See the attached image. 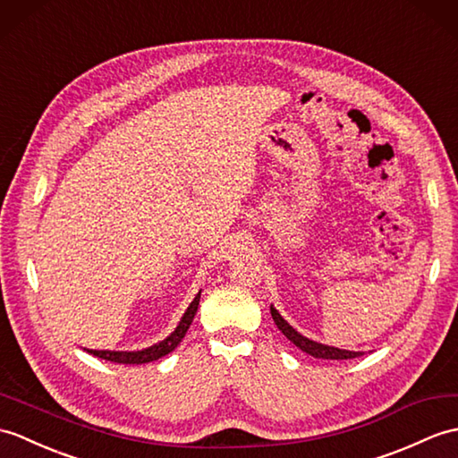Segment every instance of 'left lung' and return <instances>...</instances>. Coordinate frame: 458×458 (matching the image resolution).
<instances>
[{"label": "left lung", "instance_id": "1", "mask_svg": "<svg viewBox=\"0 0 458 458\" xmlns=\"http://www.w3.org/2000/svg\"><path fill=\"white\" fill-rule=\"evenodd\" d=\"M271 316H273V322L277 324V327L284 334L286 339H291V342L299 347L304 353L312 355L316 359H335V360H342V359H355L359 355H363V351H349V349H339V347H332V345H326V344H318L314 339L302 335L301 332H296V329L284 320V318L279 314L277 308L271 304Z\"/></svg>", "mask_w": 458, "mask_h": 458}]
</instances>
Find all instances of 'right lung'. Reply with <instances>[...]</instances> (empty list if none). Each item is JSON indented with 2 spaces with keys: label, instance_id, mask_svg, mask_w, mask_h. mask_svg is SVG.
<instances>
[{
  "label": "right lung",
  "instance_id": "1",
  "mask_svg": "<svg viewBox=\"0 0 458 458\" xmlns=\"http://www.w3.org/2000/svg\"><path fill=\"white\" fill-rule=\"evenodd\" d=\"M199 301H200V291L195 294L193 302L189 304V308L185 310V314L181 316V320L177 324V327L174 329L172 334H169L162 342H157L150 347L146 349H138V351H109V349H85L88 353L105 359V360H113V363H123V365H142V363H152V360H157L165 357L167 353H172V351L181 344V339L185 337L187 329L193 322V318L197 314V308H199Z\"/></svg>",
  "mask_w": 458,
  "mask_h": 458
}]
</instances>
